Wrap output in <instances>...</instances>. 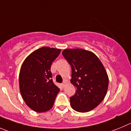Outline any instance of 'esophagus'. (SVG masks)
I'll return each mask as SVG.
<instances>
[{
    "label": "esophagus",
    "instance_id": "1",
    "mask_svg": "<svg viewBox=\"0 0 131 131\" xmlns=\"http://www.w3.org/2000/svg\"><path fill=\"white\" fill-rule=\"evenodd\" d=\"M66 84H67V81H64L63 82V83L61 84L62 86H63V87H64V86H65Z\"/></svg>",
    "mask_w": 131,
    "mask_h": 131
}]
</instances>
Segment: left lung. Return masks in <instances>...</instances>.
I'll return each mask as SVG.
<instances>
[{
  "label": "left lung",
  "mask_w": 131,
  "mask_h": 131,
  "mask_svg": "<svg viewBox=\"0 0 131 131\" xmlns=\"http://www.w3.org/2000/svg\"><path fill=\"white\" fill-rule=\"evenodd\" d=\"M62 54L71 66L70 81L77 89L70 97L72 108L79 112L94 109L105 98L108 89L104 67L94 53L83 49H66Z\"/></svg>",
  "instance_id": "left-lung-1"
}]
</instances>
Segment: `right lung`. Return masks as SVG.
Returning <instances> with one entry per match:
<instances>
[{
	"instance_id": "right-lung-1",
	"label": "right lung",
	"mask_w": 131,
	"mask_h": 131,
	"mask_svg": "<svg viewBox=\"0 0 131 131\" xmlns=\"http://www.w3.org/2000/svg\"><path fill=\"white\" fill-rule=\"evenodd\" d=\"M60 49L42 47L27 57L19 74L20 92L26 104L37 112L53 107L60 89L53 83L50 68Z\"/></svg>"
}]
</instances>
